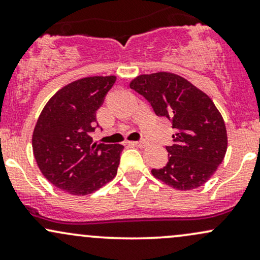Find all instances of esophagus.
<instances>
[{
    "mask_svg": "<svg viewBox=\"0 0 260 260\" xmlns=\"http://www.w3.org/2000/svg\"><path fill=\"white\" fill-rule=\"evenodd\" d=\"M129 144L134 145V147H138V148H144L147 145V142L145 140H139V142H131Z\"/></svg>",
    "mask_w": 260,
    "mask_h": 260,
    "instance_id": "obj_1",
    "label": "esophagus"
}]
</instances>
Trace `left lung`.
<instances>
[{"label":"left lung","instance_id":"left-lung-1","mask_svg":"<svg viewBox=\"0 0 260 260\" xmlns=\"http://www.w3.org/2000/svg\"><path fill=\"white\" fill-rule=\"evenodd\" d=\"M129 86L145 98L157 116L171 120L176 131L174 144L166 147L168 164L151 170L154 177L180 190L204 184L228 149L225 122L213 100L187 79L168 72L142 74Z\"/></svg>","mask_w":260,"mask_h":260}]
</instances>
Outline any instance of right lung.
Returning a JSON list of instances; mask_svg holds the SVG:
<instances>
[{
	"label": "right lung",
	"instance_id": "add662e5",
	"mask_svg": "<svg viewBox=\"0 0 260 260\" xmlns=\"http://www.w3.org/2000/svg\"><path fill=\"white\" fill-rule=\"evenodd\" d=\"M116 77H86L56 92L39 116L32 153L41 174L73 196H86L112 181L123 145L96 144V111Z\"/></svg>",
	"mask_w": 260,
	"mask_h": 260
}]
</instances>
